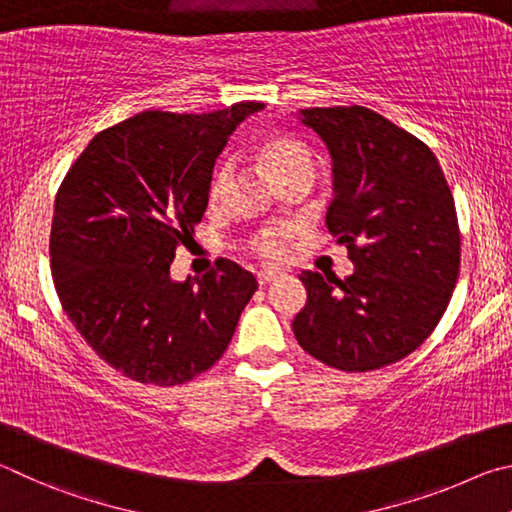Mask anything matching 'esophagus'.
I'll return each mask as SVG.
<instances>
[{"label": "esophagus", "instance_id": "esophagus-1", "mask_svg": "<svg viewBox=\"0 0 512 512\" xmlns=\"http://www.w3.org/2000/svg\"><path fill=\"white\" fill-rule=\"evenodd\" d=\"M276 279H281V272H272V270H263L256 274V281L258 285H267V283H274Z\"/></svg>", "mask_w": 512, "mask_h": 512}]
</instances>
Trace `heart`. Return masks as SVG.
Returning a JSON list of instances; mask_svg holds the SVG:
<instances>
[{"label": "heart", "instance_id": "obj_1", "mask_svg": "<svg viewBox=\"0 0 512 512\" xmlns=\"http://www.w3.org/2000/svg\"><path fill=\"white\" fill-rule=\"evenodd\" d=\"M258 159L263 161L267 173L274 177V182H279L281 177L294 173V170L301 168H312V157L306 143L299 141L297 137H290V134H272V137H265L258 143ZM231 177V164L229 161H222V164L215 168L209 184V202L215 204L222 200L224 191H227ZM290 229L285 227H272L258 231L254 238H249L247 249L258 258H263L265 263H281L288 256V238Z\"/></svg>", "mask_w": 512, "mask_h": 512}]
</instances>
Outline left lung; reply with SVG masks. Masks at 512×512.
Instances as JSON below:
<instances>
[{"mask_svg": "<svg viewBox=\"0 0 512 512\" xmlns=\"http://www.w3.org/2000/svg\"><path fill=\"white\" fill-rule=\"evenodd\" d=\"M301 121L333 157L326 224L355 272H301L308 301L292 321L303 351L333 369L375 371L434 333L461 267V231L434 152L362 105L308 107Z\"/></svg>", "mask_w": 512, "mask_h": 512, "instance_id": "obj_1", "label": "left lung"}]
</instances>
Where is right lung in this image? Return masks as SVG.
Listing matches in <instances>:
<instances>
[{
  "mask_svg": "<svg viewBox=\"0 0 512 512\" xmlns=\"http://www.w3.org/2000/svg\"><path fill=\"white\" fill-rule=\"evenodd\" d=\"M261 107L134 114L98 132L62 179L53 285L71 324L125 378L175 387L209 371L258 290L227 258L184 283L170 279V263L209 204L215 157Z\"/></svg>",
  "mask_w": 512,
  "mask_h": 512,
  "instance_id": "add662e5",
  "label": "right lung"
}]
</instances>
